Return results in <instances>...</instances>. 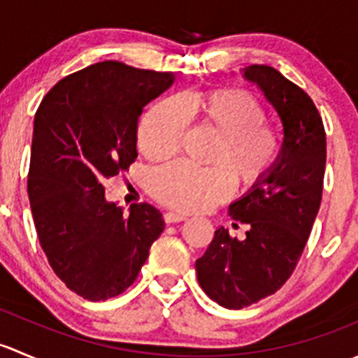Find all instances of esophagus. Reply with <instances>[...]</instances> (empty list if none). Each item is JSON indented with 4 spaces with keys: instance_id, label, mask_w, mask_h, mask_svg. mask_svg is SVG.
<instances>
[{
    "instance_id": "1",
    "label": "esophagus",
    "mask_w": 358,
    "mask_h": 358,
    "mask_svg": "<svg viewBox=\"0 0 358 358\" xmlns=\"http://www.w3.org/2000/svg\"><path fill=\"white\" fill-rule=\"evenodd\" d=\"M185 220H187V216L182 215V213H175V211L164 213L166 223H180V222H185Z\"/></svg>"
}]
</instances>
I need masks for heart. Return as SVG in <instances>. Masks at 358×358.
Masks as SVG:
<instances>
[{"label": "heart", "mask_w": 358, "mask_h": 358, "mask_svg": "<svg viewBox=\"0 0 358 358\" xmlns=\"http://www.w3.org/2000/svg\"><path fill=\"white\" fill-rule=\"evenodd\" d=\"M189 117L218 136L209 164L199 169L187 162L159 168L149 176V192L161 204L178 211H202L243 189L258 185L275 164L279 129L266 122V110L255 95L239 88H218L196 95L171 96L156 103L138 129L145 157L164 161L182 149Z\"/></svg>", "instance_id": "obj_1"}]
</instances>
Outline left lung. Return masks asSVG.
<instances>
[{
    "instance_id": "8db88e82",
    "label": "left lung",
    "mask_w": 358,
    "mask_h": 358,
    "mask_svg": "<svg viewBox=\"0 0 358 358\" xmlns=\"http://www.w3.org/2000/svg\"><path fill=\"white\" fill-rule=\"evenodd\" d=\"M244 76L279 112L284 145L268 175L230 204L229 215L248 225L246 239L220 227L196 262L202 289L230 310L273 294L294 272L322 201L327 154L322 117L305 90L268 66H249Z\"/></svg>"
}]
</instances>
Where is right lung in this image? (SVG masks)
I'll return each mask as SVG.
<instances>
[{
  "instance_id": "obj_1",
  "label": "right lung",
  "mask_w": 358,
  "mask_h": 358,
  "mask_svg": "<svg viewBox=\"0 0 358 358\" xmlns=\"http://www.w3.org/2000/svg\"><path fill=\"white\" fill-rule=\"evenodd\" d=\"M171 83V72L106 60L60 79L36 110L27 175L36 234L57 277L90 301L128 289L164 230L147 202L129 215L109 204L106 182L135 162L138 115Z\"/></svg>"
}]
</instances>
